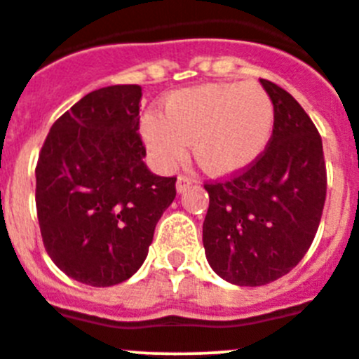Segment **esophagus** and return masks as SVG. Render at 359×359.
Masks as SVG:
<instances>
[{"label": "esophagus", "instance_id": "34e87169", "mask_svg": "<svg viewBox=\"0 0 359 359\" xmlns=\"http://www.w3.org/2000/svg\"><path fill=\"white\" fill-rule=\"evenodd\" d=\"M192 183H194V180L192 177H189V176H177V180H176V190H177V194H183L185 192L187 189H189V187H192Z\"/></svg>", "mask_w": 359, "mask_h": 359}]
</instances>
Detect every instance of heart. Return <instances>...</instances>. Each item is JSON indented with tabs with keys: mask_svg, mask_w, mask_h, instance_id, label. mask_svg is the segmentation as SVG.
Instances as JSON below:
<instances>
[{
	"mask_svg": "<svg viewBox=\"0 0 359 359\" xmlns=\"http://www.w3.org/2000/svg\"><path fill=\"white\" fill-rule=\"evenodd\" d=\"M275 125L269 95L257 83H210L174 91L162 114L141 119L146 149L162 169L189 155V142L206 172L229 176L250 167L268 146Z\"/></svg>",
	"mask_w": 359,
	"mask_h": 359,
	"instance_id": "1",
	"label": "heart"
}]
</instances>
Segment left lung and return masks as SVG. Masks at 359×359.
<instances>
[{
    "label": "left lung",
    "mask_w": 359,
    "mask_h": 359,
    "mask_svg": "<svg viewBox=\"0 0 359 359\" xmlns=\"http://www.w3.org/2000/svg\"><path fill=\"white\" fill-rule=\"evenodd\" d=\"M275 109L261 156L233 180L204 185L210 208L203 243L229 284L257 287L287 275L316 238L326 201L323 141L302 105L261 79Z\"/></svg>",
    "instance_id": "1"
}]
</instances>
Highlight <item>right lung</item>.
<instances>
[{
	"label": "right lung",
	"mask_w": 359,
	"mask_h": 359,
	"mask_svg": "<svg viewBox=\"0 0 359 359\" xmlns=\"http://www.w3.org/2000/svg\"><path fill=\"white\" fill-rule=\"evenodd\" d=\"M137 84L100 88L53 126L36 163V215L54 264L81 284L109 287L142 266L176 177L144 163Z\"/></svg>",
	"instance_id": "obj_1"
}]
</instances>
